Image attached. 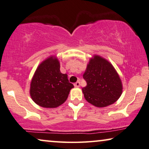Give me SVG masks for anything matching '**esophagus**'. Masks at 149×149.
<instances>
[{"mask_svg":"<svg viewBox=\"0 0 149 149\" xmlns=\"http://www.w3.org/2000/svg\"><path fill=\"white\" fill-rule=\"evenodd\" d=\"M79 86H80V82H79V81H77L74 84V86H75V87H76V88L79 87Z\"/></svg>","mask_w":149,"mask_h":149,"instance_id":"esophagus-1","label":"esophagus"}]
</instances>
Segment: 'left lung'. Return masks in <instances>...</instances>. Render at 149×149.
Masks as SVG:
<instances>
[{"instance_id":"1","label":"left lung","mask_w":149,"mask_h":149,"mask_svg":"<svg viewBox=\"0 0 149 149\" xmlns=\"http://www.w3.org/2000/svg\"><path fill=\"white\" fill-rule=\"evenodd\" d=\"M87 86L82 88L84 97L96 107H105L114 104L123 92L118 74L112 64L102 57L91 59L83 75Z\"/></svg>"}]
</instances>
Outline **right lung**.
<instances>
[{
  "mask_svg": "<svg viewBox=\"0 0 149 149\" xmlns=\"http://www.w3.org/2000/svg\"><path fill=\"white\" fill-rule=\"evenodd\" d=\"M74 85L61 74L58 59L50 57L37 68L31 83L33 100L44 108H56L65 102Z\"/></svg>",
  "mask_w": 149,
  "mask_h": 149,
  "instance_id": "1",
  "label": "right lung"
}]
</instances>
